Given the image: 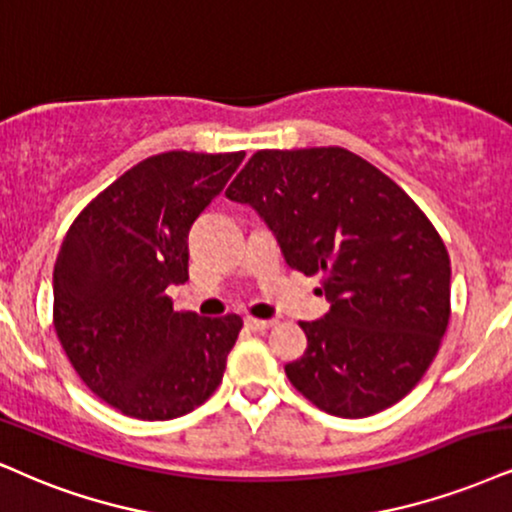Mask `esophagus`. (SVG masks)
<instances>
[{"mask_svg":"<svg viewBox=\"0 0 512 512\" xmlns=\"http://www.w3.org/2000/svg\"><path fill=\"white\" fill-rule=\"evenodd\" d=\"M244 325L249 327L251 332H266L270 327H275V320H256V318H246Z\"/></svg>","mask_w":512,"mask_h":512,"instance_id":"34e87169","label":"esophagus"}]
</instances>
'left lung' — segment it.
<instances>
[{
	"mask_svg": "<svg viewBox=\"0 0 512 512\" xmlns=\"http://www.w3.org/2000/svg\"><path fill=\"white\" fill-rule=\"evenodd\" d=\"M249 204L287 266L323 275L330 311L299 323L308 346L285 372L337 418L401 401L437 356L451 315V261L403 189L342 147L263 149L225 192Z\"/></svg>",
	"mask_w": 512,
	"mask_h": 512,
	"instance_id": "1",
	"label": "left lung"
}]
</instances>
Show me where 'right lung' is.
<instances>
[{"label":"right lung","mask_w":512,"mask_h":512,"mask_svg":"<svg viewBox=\"0 0 512 512\" xmlns=\"http://www.w3.org/2000/svg\"><path fill=\"white\" fill-rule=\"evenodd\" d=\"M244 161L166 151L123 173L85 206L54 266V327L99 399L137 420H173L223 380L239 315L173 311L187 282V235Z\"/></svg>","instance_id":"add662e5"}]
</instances>
